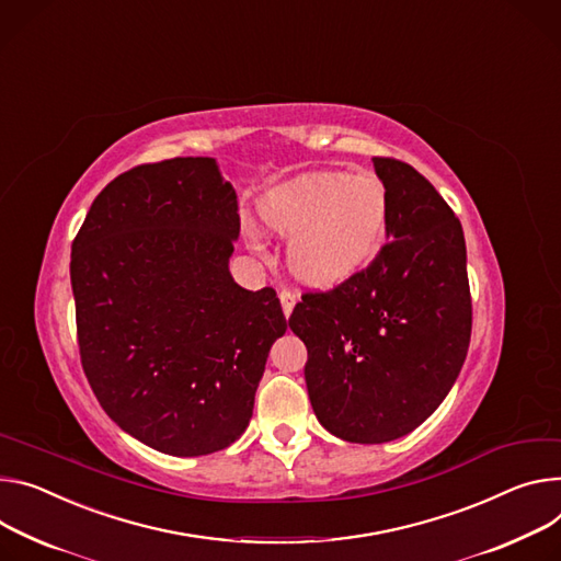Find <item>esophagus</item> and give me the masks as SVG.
<instances>
[{
    "instance_id": "obj_1",
    "label": "esophagus",
    "mask_w": 561,
    "mask_h": 561,
    "mask_svg": "<svg viewBox=\"0 0 561 561\" xmlns=\"http://www.w3.org/2000/svg\"><path fill=\"white\" fill-rule=\"evenodd\" d=\"M279 301H282V311H284V316L288 318V316L293 313V307H295V301H297V295H295V293H290V290H279Z\"/></svg>"
}]
</instances>
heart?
<instances>
[{"label":"heart","mask_w":561,"mask_h":561,"mask_svg":"<svg viewBox=\"0 0 561 561\" xmlns=\"http://www.w3.org/2000/svg\"><path fill=\"white\" fill-rule=\"evenodd\" d=\"M260 215L271 232L290 239V275L301 286L324 290L376 260L387 237L389 201L371 174L320 172L273 190Z\"/></svg>","instance_id":"obj_1"}]
</instances>
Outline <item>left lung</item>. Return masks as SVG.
<instances>
[{
	"instance_id": "1",
	"label": "left lung",
	"mask_w": 561,
	"mask_h": 561,
	"mask_svg": "<svg viewBox=\"0 0 561 561\" xmlns=\"http://www.w3.org/2000/svg\"><path fill=\"white\" fill-rule=\"evenodd\" d=\"M389 201V241L355 277L309 290L288 327L307 344L313 412L348 443L416 430L461 371L472 333L466 239L436 187L412 165L374 157Z\"/></svg>"
}]
</instances>
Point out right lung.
Wrapping results in <instances>:
<instances>
[{
  "label": "right lung",
  "instance_id": "1",
  "mask_svg": "<svg viewBox=\"0 0 561 561\" xmlns=\"http://www.w3.org/2000/svg\"><path fill=\"white\" fill-rule=\"evenodd\" d=\"M234 187L215 159L145 163L95 196L71 243L84 376L107 416L172 456H203L248 427L277 293L234 284Z\"/></svg>",
  "mask_w": 561,
  "mask_h": 561
}]
</instances>
